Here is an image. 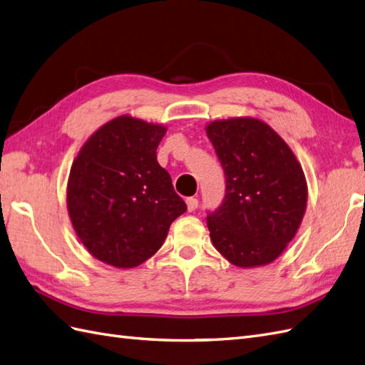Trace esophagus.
<instances>
[{"label": "esophagus", "mask_w": 365, "mask_h": 365, "mask_svg": "<svg viewBox=\"0 0 365 365\" xmlns=\"http://www.w3.org/2000/svg\"><path fill=\"white\" fill-rule=\"evenodd\" d=\"M186 207H188V211H190V212H192V211L197 210L199 200L195 199V197H188V199H186Z\"/></svg>", "instance_id": "1"}]
</instances>
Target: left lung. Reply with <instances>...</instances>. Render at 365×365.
I'll list each match as a JSON object with an SVG mask.
<instances>
[{
  "label": "left lung",
  "instance_id": "left-lung-1",
  "mask_svg": "<svg viewBox=\"0 0 365 365\" xmlns=\"http://www.w3.org/2000/svg\"><path fill=\"white\" fill-rule=\"evenodd\" d=\"M207 134L225 173V197L207 216L214 247L242 268L273 262L305 212L301 165L284 140L256 118L212 121Z\"/></svg>",
  "mask_w": 365,
  "mask_h": 365
}]
</instances>
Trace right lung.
<instances>
[{
	"instance_id": "right-lung-1",
	"label": "right lung",
	"mask_w": 365,
	"mask_h": 365,
	"mask_svg": "<svg viewBox=\"0 0 365 365\" xmlns=\"http://www.w3.org/2000/svg\"><path fill=\"white\" fill-rule=\"evenodd\" d=\"M166 128L121 115L103 125L72 163L68 211L89 253L133 268L163 245L186 211L171 175L157 162Z\"/></svg>"
}]
</instances>
